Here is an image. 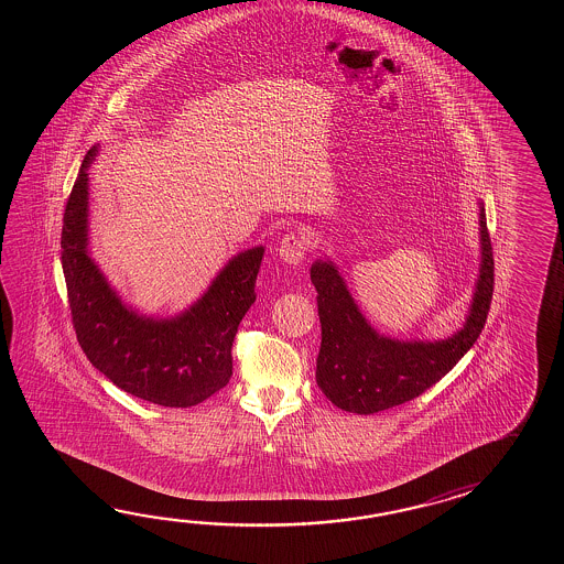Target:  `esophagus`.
<instances>
[{"instance_id": "esophagus-1", "label": "esophagus", "mask_w": 564, "mask_h": 564, "mask_svg": "<svg viewBox=\"0 0 564 564\" xmlns=\"http://www.w3.org/2000/svg\"><path fill=\"white\" fill-rule=\"evenodd\" d=\"M308 248H311V241L302 234H286L284 240L280 241V246H278V256L286 264L299 265L302 264Z\"/></svg>"}]
</instances>
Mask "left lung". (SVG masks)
Listing matches in <instances>:
<instances>
[{
    "label": "left lung",
    "mask_w": 564,
    "mask_h": 564,
    "mask_svg": "<svg viewBox=\"0 0 564 564\" xmlns=\"http://www.w3.org/2000/svg\"><path fill=\"white\" fill-rule=\"evenodd\" d=\"M479 205V274L464 326L442 340H399L381 335L362 316L345 278L330 260H316L311 280L318 296L323 343L316 383L328 401L348 413L371 415L420 397L456 367L488 318L494 292V256Z\"/></svg>",
    "instance_id": "8db88e82"
}]
</instances>
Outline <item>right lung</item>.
Wrapping results in <instances>:
<instances>
[{
  "instance_id": "obj_1",
  "label": "right lung",
  "mask_w": 564,
  "mask_h": 564,
  "mask_svg": "<svg viewBox=\"0 0 564 564\" xmlns=\"http://www.w3.org/2000/svg\"><path fill=\"white\" fill-rule=\"evenodd\" d=\"M86 153L64 209L62 270L74 330L88 360L124 393L163 408H192L229 383L231 345L256 300L264 246L234 256L189 308L155 318L124 304L88 252Z\"/></svg>"
}]
</instances>
